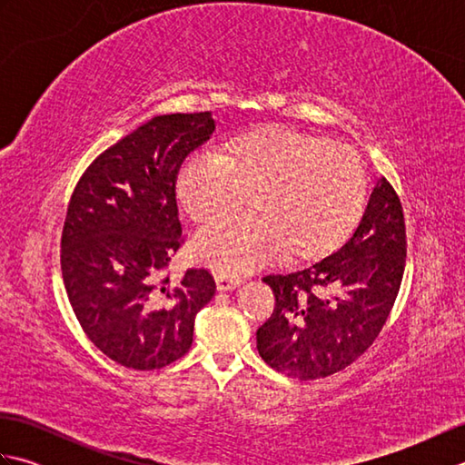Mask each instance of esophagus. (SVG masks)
<instances>
[{
    "instance_id": "esophagus-1",
    "label": "esophagus",
    "mask_w": 465,
    "mask_h": 465,
    "mask_svg": "<svg viewBox=\"0 0 465 465\" xmlns=\"http://www.w3.org/2000/svg\"><path fill=\"white\" fill-rule=\"evenodd\" d=\"M215 282H217V290L227 292V290H233L238 288L242 283L240 275H232V273H225V272H217L215 273Z\"/></svg>"
}]
</instances>
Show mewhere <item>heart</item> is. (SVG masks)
<instances>
[{
  "label": "heart",
  "mask_w": 465,
  "mask_h": 465,
  "mask_svg": "<svg viewBox=\"0 0 465 465\" xmlns=\"http://www.w3.org/2000/svg\"><path fill=\"white\" fill-rule=\"evenodd\" d=\"M365 170L351 147L323 137L268 127L235 137L225 153L202 150L182 163L175 193L197 223L245 203L250 215L202 227L192 253L217 270H253L285 250L313 260L341 245L360 222Z\"/></svg>",
  "instance_id": "obj_1"
}]
</instances>
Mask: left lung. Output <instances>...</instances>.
Wrapping results in <instances>:
<instances>
[{
    "mask_svg": "<svg viewBox=\"0 0 465 465\" xmlns=\"http://www.w3.org/2000/svg\"><path fill=\"white\" fill-rule=\"evenodd\" d=\"M406 253L403 207L393 185L381 180L338 252L305 270L265 275L275 308L255 333L262 360L298 380L348 368L388 322Z\"/></svg>",
    "mask_w": 465,
    "mask_h": 465,
    "instance_id": "8db88e82",
    "label": "left lung"
}]
</instances>
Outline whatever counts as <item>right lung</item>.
<instances>
[{"instance_id": "right-lung-1", "label": "right lung", "mask_w": 465, "mask_h": 465, "mask_svg": "<svg viewBox=\"0 0 465 465\" xmlns=\"http://www.w3.org/2000/svg\"><path fill=\"white\" fill-rule=\"evenodd\" d=\"M215 130L210 112L157 115L107 147L75 183L62 232V275L87 338L150 371L180 360L195 313L215 295L210 270L167 273L183 233L175 177Z\"/></svg>"}]
</instances>
